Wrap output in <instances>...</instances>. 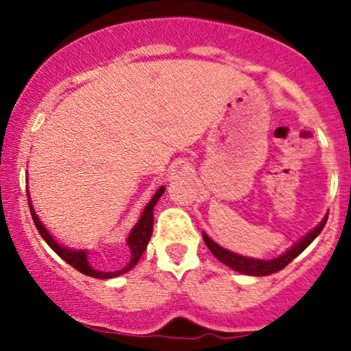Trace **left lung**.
Returning <instances> with one entry per match:
<instances>
[{
  "instance_id": "obj_1",
  "label": "left lung",
  "mask_w": 351,
  "mask_h": 351,
  "mask_svg": "<svg viewBox=\"0 0 351 351\" xmlns=\"http://www.w3.org/2000/svg\"><path fill=\"white\" fill-rule=\"evenodd\" d=\"M325 223H327V219H324V221L316 226L315 230L309 232L306 237L300 239L299 243H297L293 247H290L285 255L278 256V258L274 260H255V258H247V256L235 255V253H232V251H226L223 250L221 246H218V244L214 243L213 239L207 237V234H202V237H204V243H206L207 247L210 250V253H213L219 262L228 265V267L234 269V271L243 272V274H247V276H269L281 271V269H285L291 260L295 258V256H299L300 253H302V251L306 250L313 241H315L316 235L324 230Z\"/></svg>"
}]
</instances>
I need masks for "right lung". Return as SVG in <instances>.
<instances>
[{"label":"right lung","instance_id":"add662e5","mask_svg":"<svg viewBox=\"0 0 351 351\" xmlns=\"http://www.w3.org/2000/svg\"><path fill=\"white\" fill-rule=\"evenodd\" d=\"M163 191H165V186H161L160 190L154 193V197L151 198V202L147 204V207H145L144 213H142L138 223L133 226L132 234H130V237H128V246H130V251H132V256H130L128 265H125V267L121 269V271H116V272L96 271V269H93L91 265H89L86 251H73V250H66V247L60 246V244L56 243L54 239H52V235L45 230V226L40 223L38 216L35 214V209H33V206H31V204H29V209H31V216H33V223H35L36 230L40 232V235L43 237V241H45V243H47L49 246H51L52 250H54L56 253H58V255L64 260V262L70 263L71 267L77 269V271L82 272V274L91 276V278H100V280H108V278H116V276H121V274H125V272H128L130 269L135 267L138 260H141L142 253H144L145 247H147L149 239H151V235H153V209H154V206H156L158 200H160L161 195H163ZM27 202H29V197H27Z\"/></svg>","mask_w":351,"mask_h":351}]
</instances>
